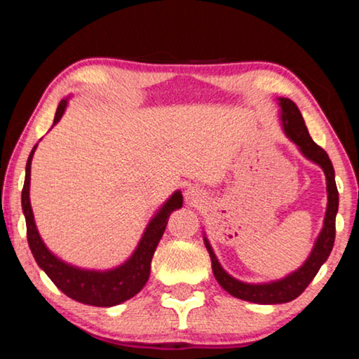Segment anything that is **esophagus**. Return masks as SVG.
I'll use <instances>...</instances> for the list:
<instances>
[{
	"label": "esophagus",
	"mask_w": 359,
	"mask_h": 359,
	"mask_svg": "<svg viewBox=\"0 0 359 359\" xmlns=\"http://www.w3.org/2000/svg\"><path fill=\"white\" fill-rule=\"evenodd\" d=\"M184 199L188 201L189 204H198L203 201V193L196 188H188L184 191Z\"/></svg>",
	"instance_id": "1"
}]
</instances>
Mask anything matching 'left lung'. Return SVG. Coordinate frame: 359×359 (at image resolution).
I'll return each mask as SVG.
<instances>
[{
    "label": "left lung",
    "mask_w": 359,
    "mask_h": 359,
    "mask_svg": "<svg viewBox=\"0 0 359 359\" xmlns=\"http://www.w3.org/2000/svg\"><path fill=\"white\" fill-rule=\"evenodd\" d=\"M279 107H281V124L286 137L301 150V154L307 160L320 166L325 173L327 178V212L323 219V227L318 233V237L313 243V248L309 258L304 262L301 268L292 271L283 279L271 283H259L250 284L235 279L233 276L225 271L220 266L217 257H215L212 247H210L208 237L204 235V245L210 255V262H212V271L217 283L227 291L230 296L242 299V301L255 302V304H284L291 302L294 299L301 296L306 291V287L316 278L318 269L323 263L327 262L328 255L333 248L335 242V217L338 212V189L335 183V170L330 158H328L327 151L320 149L312 137L309 135L306 122L302 119L301 111L289 97H278Z\"/></svg>",
    "instance_id": "1"
}]
</instances>
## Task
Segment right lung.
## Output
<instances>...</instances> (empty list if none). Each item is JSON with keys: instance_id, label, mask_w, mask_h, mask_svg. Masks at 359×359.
I'll return each instance as SVG.
<instances>
[{"instance_id": "right-lung-1", "label": "right lung", "mask_w": 359, "mask_h": 359, "mask_svg": "<svg viewBox=\"0 0 359 359\" xmlns=\"http://www.w3.org/2000/svg\"><path fill=\"white\" fill-rule=\"evenodd\" d=\"M67 104L68 97L60 101L55 112V119H53V126L62 119ZM36 149L37 145H34L31 155L27 158L26 180H24L21 203L24 217H26L29 248H31L37 264L52 279V283L63 294L72 297L73 301L96 307H112L127 301V299L134 297L137 292L142 291L145 283L149 281L151 258H154L156 245H158L161 235L165 232L171 212L183 205L181 191H175L168 201L156 210V214L151 217L149 225H147L135 252L130 255V258L126 263L119 264L117 268L106 269V271L73 266V264H68L63 259L57 258L46 247L41 235H39L36 220H34L31 199H29V188H31V163Z\"/></svg>"}]
</instances>
